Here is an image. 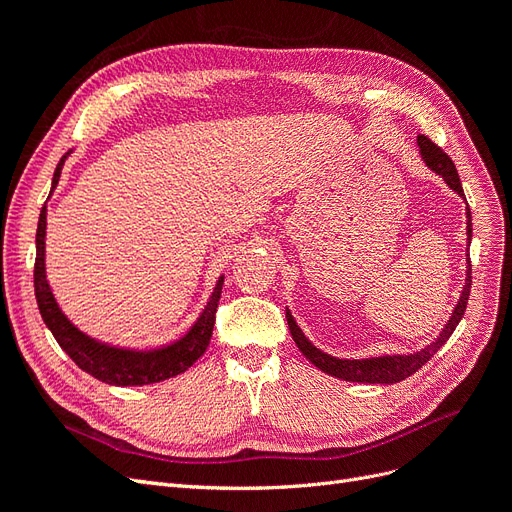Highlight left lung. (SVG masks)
I'll use <instances>...</instances> for the list:
<instances>
[{
	"label": "left lung",
	"mask_w": 512,
	"mask_h": 512,
	"mask_svg": "<svg viewBox=\"0 0 512 512\" xmlns=\"http://www.w3.org/2000/svg\"><path fill=\"white\" fill-rule=\"evenodd\" d=\"M418 147H421V156L427 162V166L431 170H436L438 175H442V179L448 183V188L455 190L459 196H463V188L461 181L457 175V168L453 164V160L446 156L442 151V147H438L436 143L427 138L425 134H421L416 138ZM466 198V196H463ZM472 241V215H470V207H468V243ZM470 288H472V265L468 260V277H466V286H463V292L459 297V303L455 307V312L448 320L446 327L442 329L440 337L436 342L429 344L427 348H423L421 352L414 354H393V356H374V359H361V361H348V359H335L331 354L320 352L316 346L309 344V339L303 335V331L297 327V322L290 316V312H286L288 318V329L292 333L294 344L299 346V350L312 361L318 369H322L324 374L342 378L348 382H365V384H395L406 380L408 376L416 374L433 354H436L444 344L446 339L453 335L455 327L459 324V320L466 314V305L470 299Z\"/></svg>",
	"instance_id": "obj_1"
}]
</instances>
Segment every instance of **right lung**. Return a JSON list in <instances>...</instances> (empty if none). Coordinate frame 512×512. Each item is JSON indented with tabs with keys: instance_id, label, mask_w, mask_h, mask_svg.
I'll return each instance as SVG.
<instances>
[{
	"instance_id": "1",
	"label": "right lung",
	"mask_w": 512,
	"mask_h": 512,
	"mask_svg": "<svg viewBox=\"0 0 512 512\" xmlns=\"http://www.w3.org/2000/svg\"><path fill=\"white\" fill-rule=\"evenodd\" d=\"M68 153L59 160L55 168L53 188L59 181L61 166H64ZM44 235H46V207H42L40 211L38 232H36V265H34L36 301H38L42 320L46 327L51 329L57 344L64 348L70 359L83 371H87V374L115 386H143V384H153V382L183 374L185 369L192 367L200 356L205 354L211 342L215 312H218V303L222 297L224 277H220V282L215 284V290L205 307V312L200 314L190 333L181 337L179 342L164 346L160 350H149V352L121 350V348L100 344L96 339L87 337L85 333L76 329L64 314H61V309L55 303V297L49 288V282H46Z\"/></svg>"
}]
</instances>
